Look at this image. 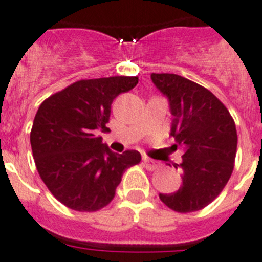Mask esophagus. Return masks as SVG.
<instances>
[{"mask_svg":"<svg viewBox=\"0 0 262 262\" xmlns=\"http://www.w3.org/2000/svg\"><path fill=\"white\" fill-rule=\"evenodd\" d=\"M144 165L147 170H156L158 167V162L150 158H144Z\"/></svg>","mask_w":262,"mask_h":262,"instance_id":"1","label":"esophagus"}]
</instances>
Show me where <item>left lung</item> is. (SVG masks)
I'll return each instance as SVG.
<instances>
[{
    "mask_svg": "<svg viewBox=\"0 0 262 262\" xmlns=\"http://www.w3.org/2000/svg\"><path fill=\"white\" fill-rule=\"evenodd\" d=\"M154 85L167 97L172 115L170 136L183 150L182 186L159 199L177 212L204 208L226 187L237 149L235 121L212 92L175 74H151Z\"/></svg>",
    "mask_w": 262,
    "mask_h": 262,
    "instance_id": "left-lung-1",
    "label": "left lung"
}]
</instances>
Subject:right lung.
<instances>
[{"mask_svg":"<svg viewBox=\"0 0 262 262\" xmlns=\"http://www.w3.org/2000/svg\"><path fill=\"white\" fill-rule=\"evenodd\" d=\"M137 83V76L79 80L40 104L30 133L33 157L50 192L68 208L105 207L125 170L140 163L137 150L113 153L97 136L109 132L113 100Z\"/></svg>","mask_w":262,"mask_h":262,"instance_id":"obj_1","label":"right lung"}]
</instances>
